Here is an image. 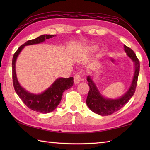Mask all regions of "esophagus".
Masks as SVG:
<instances>
[{"label": "esophagus", "instance_id": "obj_1", "mask_svg": "<svg viewBox=\"0 0 150 150\" xmlns=\"http://www.w3.org/2000/svg\"><path fill=\"white\" fill-rule=\"evenodd\" d=\"M73 79H74V83L75 84H77L82 81L81 75L80 74H79V73H77V74L75 75L74 77H73Z\"/></svg>", "mask_w": 150, "mask_h": 150}]
</instances>
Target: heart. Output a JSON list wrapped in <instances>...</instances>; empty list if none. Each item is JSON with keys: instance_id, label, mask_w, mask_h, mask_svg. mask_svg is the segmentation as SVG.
<instances>
[{"instance_id": "obj_1", "label": "heart", "mask_w": 150, "mask_h": 150, "mask_svg": "<svg viewBox=\"0 0 150 150\" xmlns=\"http://www.w3.org/2000/svg\"><path fill=\"white\" fill-rule=\"evenodd\" d=\"M98 48V47L97 46H88L86 47V51L88 52H95V51H96Z\"/></svg>"}]
</instances>
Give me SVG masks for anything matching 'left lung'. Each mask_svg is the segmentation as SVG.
Wrapping results in <instances>:
<instances>
[{"label": "left lung", "mask_w": 150, "mask_h": 150, "mask_svg": "<svg viewBox=\"0 0 150 150\" xmlns=\"http://www.w3.org/2000/svg\"><path fill=\"white\" fill-rule=\"evenodd\" d=\"M124 51L127 55L135 62V69L134 73V77L133 79L132 83L129 90L117 99H106L100 94L96 86L90 77H87L88 86L90 87V90L86 99V104L89 108L94 113L100 115L102 116L110 115L116 111H119L129 100L130 98L135 93V89L137 84L138 77L140 69V62L135 53L130 47L124 46Z\"/></svg>", "instance_id": "obj_1"}]
</instances>
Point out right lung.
<instances>
[{"label": "right lung", "mask_w": 150, "mask_h": 150, "mask_svg": "<svg viewBox=\"0 0 150 150\" xmlns=\"http://www.w3.org/2000/svg\"><path fill=\"white\" fill-rule=\"evenodd\" d=\"M53 36L52 35H42L35 39L28 40L16 51L12 60V78L15 92L27 107L42 113L52 112L55 109L61 100L63 92L71 88L73 85V78H59L42 93L39 95L30 93L22 88L18 83L15 72V61L18 54L25 46L42 42Z\"/></svg>", "instance_id": "obj_1"}]
</instances>
